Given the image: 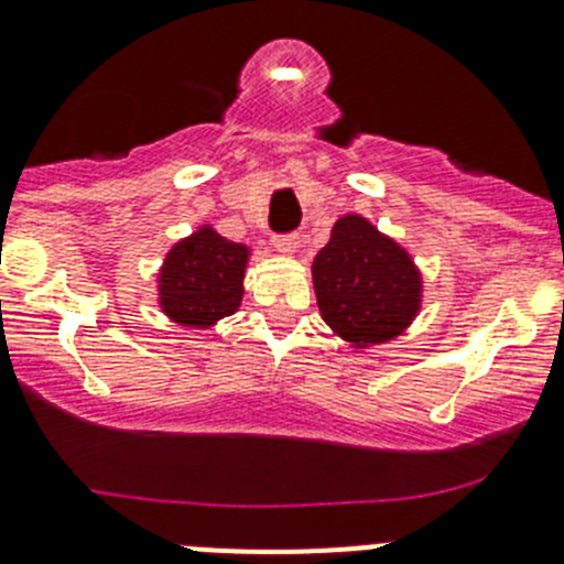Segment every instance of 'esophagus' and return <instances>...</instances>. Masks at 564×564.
Instances as JSON below:
<instances>
[{
  "label": "esophagus",
  "mask_w": 564,
  "mask_h": 564,
  "mask_svg": "<svg viewBox=\"0 0 564 564\" xmlns=\"http://www.w3.org/2000/svg\"><path fill=\"white\" fill-rule=\"evenodd\" d=\"M272 245L278 247V252H286V256H292V252L297 250V232H281V236L272 238Z\"/></svg>",
  "instance_id": "1"
}]
</instances>
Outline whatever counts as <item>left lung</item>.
<instances>
[{
	"label": "left lung",
	"instance_id": "obj_1",
	"mask_svg": "<svg viewBox=\"0 0 564 564\" xmlns=\"http://www.w3.org/2000/svg\"><path fill=\"white\" fill-rule=\"evenodd\" d=\"M312 275L323 319L354 345L395 337L419 308L421 281L408 252L359 216L334 225Z\"/></svg>",
	"mask_w": 564,
	"mask_h": 564
}]
</instances>
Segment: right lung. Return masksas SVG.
Instances as JSON below:
<instances>
[{
    "label": "right lung",
    "mask_w": 564,
    "mask_h": 564,
    "mask_svg": "<svg viewBox=\"0 0 564 564\" xmlns=\"http://www.w3.org/2000/svg\"><path fill=\"white\" fill-rule=\"evenodd\" d=\"M247 247L230 245L219 232L199 230L165 258L160 278L162 308L182 326H210L241 303Z\"/></svg>",
    "instance_id": "right-lung-1"
}]
</instances>
